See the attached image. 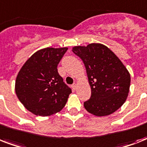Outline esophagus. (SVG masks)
Wrapping results in <instances>:
<instances>
[{
  "label": "esophagus",
  "instance_id": "34e87169",
  "mask_svg": "<svg viewBox=\"0 0 147 147\" xmlns=\"http://www.w3.org/2000/svg\"><path fill=\"white\" fill-rule=\"evenodd\" d=\"M71 88H72L73 90H76V88H77V85H76V83H74L73 85H71Z\"/></svg>",
  "mask_w": 147,
  "mask_h": 147
}]
</instances>
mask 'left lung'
I'll use <instances>...</instances> for the list:
<instances>
[{
    "label": "left lung",
    "mask_w": 147,
    "mask_h": 147,
    "mask_svg": "<svg viewBox=\"0 0 147 147\" xmlns=\"http://www.w3.org/2000/svg\"><path fill=\"white\" fill-rule=\"evenodd\" d=\"M72 52L82 60L92 95L84 107L95 116H107L123 105L128 96L130 75L119 58L106 46L91 43L74 47Z\"/></svg>",
    "instance_id": "8db88e82"
}]
</instances>
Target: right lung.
<instances>
[{"label": "right lung", "mask_w": 147, "mask_h": 147, "mask_svg": "<svg viewBox=\"0 0 147 147\" xmlns=\"http://www.w3.org/2000/svg\"><path fill=\"white\" fill-rule=\"evenodd\" d=\"M67 49H40L26 60L18 72L16 94L24 107L36 116L47 117L59 112L71 93L57 69Z\"/></svg>", "instance_id": "obj_1"}]
</instances>
